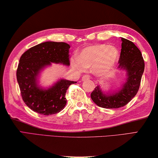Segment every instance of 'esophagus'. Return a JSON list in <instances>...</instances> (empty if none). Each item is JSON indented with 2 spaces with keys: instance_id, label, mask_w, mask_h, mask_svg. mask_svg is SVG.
<instances>
[{
  "instance_id": "1",
  "label": "esophagus",
  "mask_w": 158,
  "mask_h": 158,
  "mask_svg": "<svg viewBox=\"0 0 158 158\" xmlns=\"http://www.w3.org/2000/svg\"><path fill=\"white\" fill-rule=\"evenodd\" d=\"M88 79H89V75H85V76L82 77V81H86V80H88Z\"/></svg>"
}]
</instances>
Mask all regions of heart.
<instances>
[{"mask_svg":"<svg viewBox=\"0 0 158 158\" xmlns=\"http://www.w3.org/2000/svg\"><path fill=\"white\" fill-rule=\"evenodd\" d=\"M120 53L117 48L106 44L94 45L84 48L71 61L72 67L77 71H83L92 66L93 73L105 75L114 68L118 61Z\"/></svg>","mask_w":158,"mask_h":158,"instance_id":"1","label":"heart"}]
</instances>
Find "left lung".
<instances>
[{
    "label": "left lung",
    "mask_w": 158,
    "mask_h": 158,
    "mask_svg": "<svg viewBox=\"0 0 158 158\" xmlns=\"http://www.w3.org/2000/svg\"><path fill=\"white\" fill-rule=\"evenodd\" d=\"M122 49L118 68L126 71L125 82L113 92H105L99 85L91 93V98L97 106L104 108H118L125 106L137 94L145 64L141 51L131 42L121 38Z\"/></svg>",
    "instance_id": "1"
}]
</instances>
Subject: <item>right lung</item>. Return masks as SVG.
Returning <instances> with one entry per match:
<instances>
[{"label":"right lung","instance_id":"right-lung-1","mask_svg":"<svg viewBox=\"0 0 158 158\" xmlns=\"http://www.w3.org/2000/svg\"><path fill=\"white\" fill-rule=\"evenodd\" d=\"M70 45L48 41L28 49L19 59L17 80L22 99L35 112L44 115L55 114L66 104L65 95L71 84L77 82L59 79L48 88L39 85V75L52 63L69 66Z\"/></svg>","mask_w":158,"mask_h":158}]
</instances>
